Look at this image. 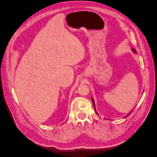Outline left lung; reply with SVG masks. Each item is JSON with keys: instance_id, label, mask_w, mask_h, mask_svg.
I'll list each match as a JSON object with an SVG mask.
<instances>
[{"instance_id": "1", "label": "left lung", "mask_w": 157, "mask_h": 157, "mask_svg": "<svg viewBox=\"0 0 157 157\" xmlns=\"http://www.w3.org/2000/svg\"><path fill=\"white\" fill-rule=\"evenodd\" d=\"M132 51L134 52H135V53H136V50H135L134 48H132ZM92 102H93V105H94V109H95V103H94V99H93V98H92ZM95 110H96V109H95ZM130 113H131V112H130L129 114H130Z\"/></svg>"}]
</instances>
